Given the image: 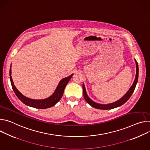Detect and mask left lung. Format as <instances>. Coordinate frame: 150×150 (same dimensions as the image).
<instances>
[{
    "label": "left lung",
    "instance_id": "left-lung-1",
    "mask_svg": "<svg viewBox=\"0 0 150 150\" xmlns=\"http://www.w3.org/2000/svg\"><path fill=\"white\" fill-rule=\"evenodd\" d=\"M134 61L136 63V71H137L135 79L133 81V83L132 86L129 89L127 92L121 99H120L117 101H115L114 102L110 103H108V104H101V103L95 102L88 97V96L87 94V91H86V89L84 84L83 83V94H84V98L85 100H86V102L93 108H95L96 109H100V110H111V109L117 108L122 105H123L125 103H126L129 100V99L130 98L132 94H133V93L134 90V88L136 87V86H137V84L138 80V76H139L138 64V63H137V60H136V59H134Z\"/></svg>",
    "mask_w": 150,
    "mask_h": 150
}]
</instances>
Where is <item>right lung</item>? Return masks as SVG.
<instances>
[{
    "label": "right lung",
    "instance_id": "1",
    "mask_svg": "<svg viewBox=\"0 0 150 150\" xmlns=\"http://www.w3.org/2000/svg\"><path fill=\"white\" fill-rule=\"evenodd\" d=\"M73 75H74V74H71L69 76L66 77L61 79L56 89L50 97L46 99L39 100V99H33L27 98L18 90V89L16 88L14 84H13V82L11 76V64L10 70H9V76H10V81H11V86L13 91H14L17 98L25 105L33 107V108H38V109H46V108H51L54 105H55L62 98L64 90L67 84L69 83V80L71 79Z\"/></svg>",
    "mask_w": 150,
    "mask_h": 150
}]
</instances>
